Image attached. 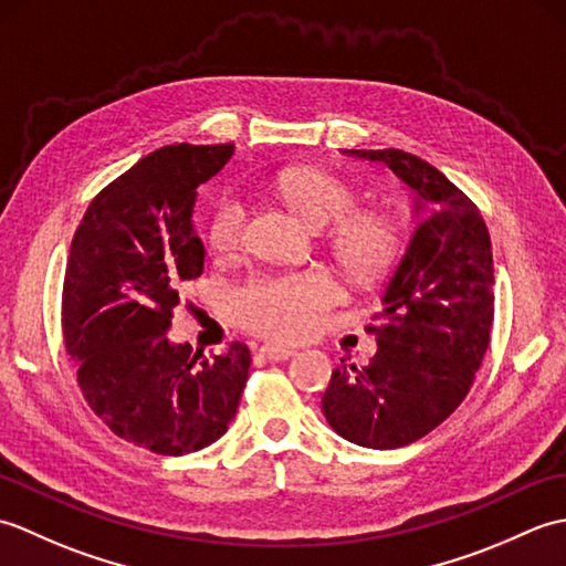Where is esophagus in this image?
Listing matches in <instances>:
<instances>
[{
	"label": "esophagus",
	"instance_id": "obj_1",
	"mask_svg": "<svg viewBox=\"0 0 566 566\" xmlns=\"http://www.w3.org/2000/svg\"><path fill=\"white\" fill-rule=\"evenodd\" d=\"M260 355L268 357L270 363H282V359H290L294 355V350H290V347H280V345H262Z\"/></svg>",
	"mask_w": 566,
	"mask_h": 566
}]
</instances>
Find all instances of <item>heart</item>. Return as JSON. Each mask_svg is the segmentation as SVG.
I'll return each mask as SVG.
<instances>
[{
  "label": "heart",
  "instance_id": "1",
  "mask_svg": "<svg viewBox=\"0 0 566 566\" xmlns=\"http://www.w3.org/2000/svg\"><path fill=\"white\" fill-rule=\"evenodd\" d=\"M286 203L316 228H335L333 250L357 280H375L394 260L399 231L389 216L357 211L353 185L326 170L290 167L274 179ZM248 203L223 195L213 203L207 238L216 255H233L245 243ZM338 284L323 272L252 276L231 292V308L245 328L274 340H298L314 331L318 316L338 302Z\"/></svg>",
  "mask_w": 566,
  "mask_h": 566
}]
</instances>
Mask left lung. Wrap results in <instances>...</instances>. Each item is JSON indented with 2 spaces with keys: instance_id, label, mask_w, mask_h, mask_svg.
<instances>
[{
  "instance_id": "1",
  "label": "left lung",
  "mask_w": 566,
  "mask_h": 566,
  "mask_svg": "<svg viewBox=\"0 0 566 566\" xmlns=\"http://www.w3.org/2000/svg\"><path fill=\"white\" fill-rule=\"evenodd\" d=\"M347 153L391 167L418 195L420 223L367 326L375 357H343L321 406L345 440L394 450L438 428L472 387L494 323V255L482 213L430 163L396 148Z\"/></svg>"
}]
</instances>
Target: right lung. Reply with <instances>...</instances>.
<instances>
[{"label":"right lung","instance_id":"obj_1","mask_svg":"<svg viewBox=\"0 0 566 566\" xmlns=\"http://www.w3.org/2000/svg\"><path fill=\"white\" fill-rule=\"evenodd\" d=\"M233 146H165L92 199L70 245L63 338L84 401L118 438L155 454L219 440L245 389L250 350L203 357L167 338L182 284L203 272L191 228L199 185Z\"/></svg>","mask_w":566,"mask_h":566}]
</instances>
